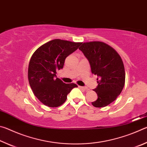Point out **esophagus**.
Instances as JSON below:
<instances>
[{
    "label": "esophagus",
    "instance_id": "34e87169",
    "mask_svg": "<svg viewBox=\"0 0 147 147\" xmlns=\"http://www.w3.org/2000/svg\"><path fill=\"white\" fill-rule=\"evenodd\" d=\"M78 87L80 89H84V90H85V91H88V88H86V87H83V86H78Z\"/></svg>",
    "mask_w": 147,
    "mask_h": 147
}]
</instances>
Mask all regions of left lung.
Segmentation results:
<instances>
[{
    "instance_id": "1",
    "label": "left lung",
    "mask_w": 147,
    "mask_h": 147,
    "mask_svg": "<svg viewBox=\"0 0 147 147\" xmlns=\"http://www.w3.org/2000/svg\"><path fill=\"white\" fill-rule=\"evenodd\" d=\"M79 49L88 59L92 73L98 76V86L93 90L98 98L92 104L96 108L109 105L118 97L125 84L121 56L111 46L101 41L83 43Z\"/></svg>"
}]
</instances>
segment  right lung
Returning <instances> with one entry per match:
<instances>
[{
	"label": "right lung",
	"mask_w": 147,
	"mask_h": 147,
	"mask_svg": "<svg viewBox=\"0 0 147 147\" xmlns=\"http://www.w3.org/2000/svg\"><path fill=\"white\" fill-rule=\"evenodd\" d=\"M82 43L53 39L34 52L29 62L28 82L34 95L47 106L54 108L63 104L67 96L76 84H65L56 77L65 59L78 49Z\"/></svg>",
	"instance_id": "1"
}]
</instances>
